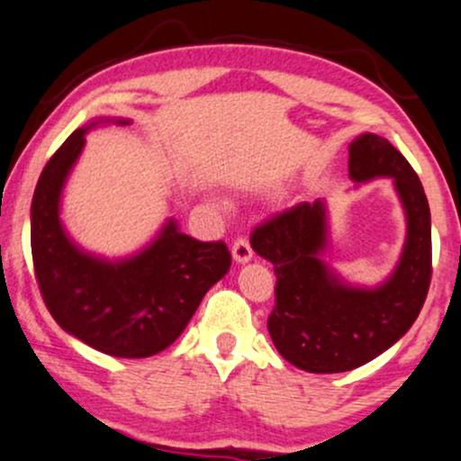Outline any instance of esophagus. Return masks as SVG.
Segmentation results:
<instances>
[{
	"mask_svg": "<svg viewBox=\"0 0 461 461\" xmlns=\"http://www.w3.org/2000/svg\"><path fill=\"white\" fill-rule=\"evenodd\" d=\"M231 255H234L236 264H247V261L253 259V249H250L247 238H236L234 247H231Z\"/></svg>",
	"mask_w": 461,
	"mask_h": 461,
	"instance_id": "34e87169",
	"label": "esophagus"
}]
</instances>
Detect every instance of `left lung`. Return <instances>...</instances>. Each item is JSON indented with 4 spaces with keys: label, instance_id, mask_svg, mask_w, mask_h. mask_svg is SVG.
Wrapping results in <instances>:
<instances>
[{
    "label": "left lung",
    "instance_id": "1",
    "mask_svg": "<svg viewBox=\"0 0 461 461\" xmlns=\"http://www.w3.org/2000/svg\"><path fill=\"white\" fill-rule=\"evenodd\" d=\"M348 176L355 183L389 176L404 206V250L381 287H348L323 264L328 211L321 200L276 212L250 234V247L276 274L267 317L274 347L314 375L359 368L395 345L421 312L432 281L428 197L404 155L385 138L361 133L348 147Z\"/></svg>",
    "mask_w": 461,
    "mask_h": 461
}]
</instances>
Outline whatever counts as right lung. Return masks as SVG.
<instances>
[{
	"mask_svg": "<svg viewBox=\"0 0 461 461\" xmlns=\"http://www.w3.org/2000/svg\"><path fill=\"white\" fill-rule=\"evenodd\" d=\"M97 123L76 130L40 174L32 202L36 281L68 334L114 357H150L183 334L206 291L230 270L231 255L225 242L195 240L172 219L133 258L108 261L76 247L61 225L59 200L85 133Z\"/></svg>",
	"mask_w": 461,
	"mask_h": 461,
	"instance_id": "1",
	"label": "right lung"
}]
</instances>
